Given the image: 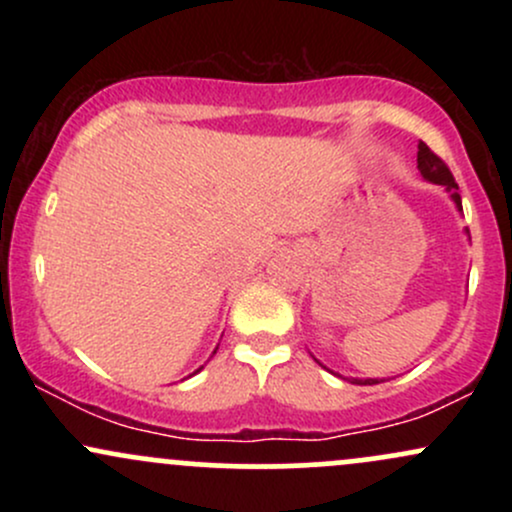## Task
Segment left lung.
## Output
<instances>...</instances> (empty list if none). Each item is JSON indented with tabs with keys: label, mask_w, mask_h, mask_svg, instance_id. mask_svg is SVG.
<instances>
[{
	"label": "left lung",
	"mask_w": 512,
	"mask_h": 512,
	"mask_svg": "<svg viewBox=\"0 0 512 512\" xmlns=\"http://www.w3.org/2000/svg\"><path fill=\"white\" fill-rule=\"evenodd\" d=\"M416 163H419L421 178L433 182V185L443 187V190L450 195L452 202H455V209L462 211V197H460V192H457L460 187H457V182H455V178H452L448 166H445V163L440 161V158L433 154V151L428 149L424 142L419 144ZM464 233L469 236V228H464ZM315 361H317V358H315ZM317 363H320V361H317ZM320 366H322V363H320ZM327 370H330V368H327ZM334 375H337V373H334ZM346 380H349V383H354V385H378V383H383V378H346Z\"/></svg>",
	"instance_id": "obj_1"
}]
</instances>
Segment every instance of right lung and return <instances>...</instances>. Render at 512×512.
Listing matches in <instances>:
<instances>
[{"mask_svg": "<svg viewBox=\"0 0 512 512\" xmlns=\"http://www.w3.org/2000/svg\"><path fill=\"white\" fill-rule=\"evenodd\" d=\"M216 349H219V346H216ZM216 349H214V354H216ZM202 368H204V366H199V368L195 370V373H199V370H202ZM195 373H192V375H195ZM192 375H190V378H192Z\"/></svg>", "mask_w": 512, "mask_h": 512, "instance_id": "1", "label": "right lung"}]
</instances>
